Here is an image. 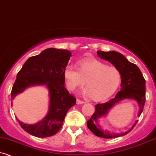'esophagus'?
<instances>
[{
	"label": "esophagus",
	"instance_id": "obj_1",
	"mask_svg": "<svg viewBox=\"0 0 156 156\" xmlns=\"http://www.w3.org/2000/svg\"><path fill=\"white\" fill-rule=\"evenodd\" d=\"M76 103L78 105H79V104H83V103H84V101H81V100H80V99H77L76 100Z\"/></svg>",
	"mask_w": 156,
	"mask_h": 156
}]
</instances>
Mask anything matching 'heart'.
<instances>
[{
	"instance_id": "b5f03b06",
	"label": "heart",
	"mask_w": 156,
	"mask_h": 156,
	"mask_svg": "<svg viewBox=\"0 0 156 156\" xmlns=\"http://www.w3.org/2000/svg\"><path fill=\"white\" fill-rule=\"evenodd\" d=\"M63 75L67 88L72 91L87 81V87L83 90L82 94L96 101L105 100L112 96L121 82V74L117 69L96 59L82 60L79 68L75 64L67 65Z\"/></svg>"
}]
</instances>
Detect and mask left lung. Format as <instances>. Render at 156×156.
<instances>
[{
	"mask_svg": "<svg viewBox=\"0 0 156 156\" xmlns=\"http://www.w3.org/2000/svg\"><path fill=\"white\" fill-rule=\"evenodd\" d=\"M97 55L100 58L107 60L114 65L119 71L121 74V90L118 92L114 99L108 102L96 105L94 114L87 121V127L95 135L103 138H114L126 135L133 129L137 121L126 132L114 134L101 129L99 123L100 119L105 117L111 108L117 103L122 100L129 99L137 101L139 107L137 116H140L146 101V81L140 69L135 64L129 62L122 54L114 51L108 52L98 51Z\"/></svg>",
	"mask_w": 156,
	"mask_h": 156,
	"instance_id": "1",
	"label": "left lung"
}]
</instances>
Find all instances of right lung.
<instances>
[{"label":"right lung","instance_id":"add662e5","mask_svg":"<svg viewBox=\"0 0 156 156\" xmlns=\"http://www.w3.org/2000/svg\"><path fill=\"white\" fill-rule=\"evenodd\" d=\"M72 54L69 51L47 48L36 56L29 57L16 76L11 97L33 86L42 85L49 93L48 111L36 124H26L16 118L24 131L38 137H47L59 132L67 111L75 105L76 99L65 87L63 72Z\"/></svg>","mask_w":156,"mask_h":156}]
</instances>
